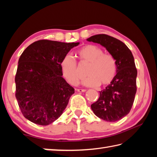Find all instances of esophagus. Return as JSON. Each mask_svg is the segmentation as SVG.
Here are the masks:
<instances>
[{
  "label": "esophagus",
  "instance_id": "esophagus-1",
  "mask_svg": "<svg viewBox=\"0 0 157 157\" xmlns=\"http://www.w3.org/2000/svg\"><path fill=\"white\" fill-rule=\"evenodd\" d=\"M76 91L78 92H85L86 91V90L85 89H77Z\"/></svg>",
  "mask_w": 157,
  "mask_h": 157
}]
</instances>
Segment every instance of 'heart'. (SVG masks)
<instances>
[{"label": "heart", "instance_id": "heart-1", "mask_svg": "<svg viewBox=\"0 0 157 157\" xmlns=\"http://www.w3.org/2000/svg\"><path fill=\"white\" fill-rule=\"evenodd\" d=\"M82 62L89 63L86 78L82 84L86 86H96L98 84H109L115 77L117 64L115 58L94 45H86L77 51ZM60 68L63 76L71 84L75 85L79 79L78 65L72 55L66 54L61 60Z\"/></svg>", "mask_w": 157, "mask_h": 157}]
</instances>
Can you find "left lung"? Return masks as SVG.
Returning a JSON list of instances; mask_svg holds the SVG:
<instances>
[{
    "mask_svg": "<svg viewBox=\"0 0 157 157\" xmlns=\"http://www.w3.org/2000/svg\"><path fill=\"white\" fill-rule=\"evenodd\" d=\"M86 40L104 46L117 64L113 81L100 91V97L91 105V109L105 121H118L129 113L136 93L137 70L134 57L123 42L107 34H96Z\"/></svg>",
    "mask_w": 157,
    "mask_h": 157,
    "instance_id": "obj_1",
    "label": "left lung"
}]
</instances>
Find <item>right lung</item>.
Instances as JSON below:
<instances>
[{"label": "right lung", "instance_id": "right-lung-1", "mask_svg": "<svg viewBox=\"0 0 157 157\" xmlns=\"http://www.w3.org/2000/svg\"><path fill=\"white\" fill-rule=\"evenodd\" d=\"M79 44L39 40L21 54L15 77L16 98L28 120L48 125L63 113L75 89L63 78L60 62Z\"/></svg>", "mask_w": 157, "mask_h": 157}]
</instances>
